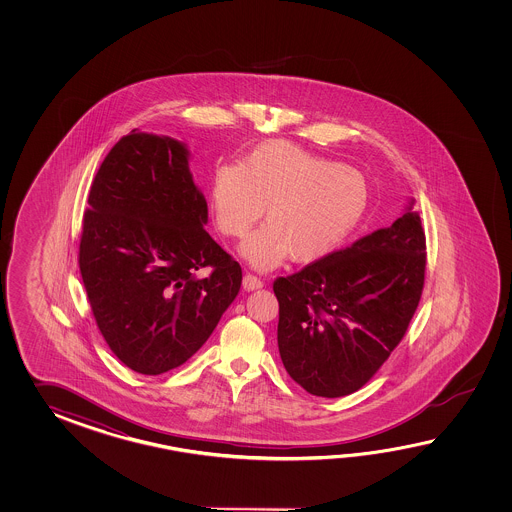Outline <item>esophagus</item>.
Masks as SVG:
<instances>
[{
  "instance_id": "34e87169",
  "label": "esophagus",
  "mask_w": 512,
  "mask_h": 512,
  "mask_svg": "<svg viewBox=\"0 0 512 512\" xmlns=\"http://www.w3.org/2000/svg\"><path fill=\"white\" fill-rule=\"evenodd\" d=\"M261 287H263V282H261L258 276L249 274V272L243 276V289H245V291H258Z\"/></svg>"
}]
</instances>
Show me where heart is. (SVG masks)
<instances>
[{
  "mask_svg": "<svg viewBox=\"0 0 512 512\" xmlns=\"http://www.w3.org/2000/svg\"><path fill=\"white\" fill-rule=\"evenodd\" d=\"M370 199L359 170L283 141L260 144L241 164H219L210 185L212 216L223 236L243 238L265 208L267 223L240 247L258 271L287 258L315 263L331 256L357 232Z\"/></svg>",
  "mask_w": 512,
  "mask_h": 512,
  "instance_id": "1",
  "label": "heart"
}]
</instances>
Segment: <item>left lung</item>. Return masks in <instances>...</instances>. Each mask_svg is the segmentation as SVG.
<instances>
[{
	"mask_svg": "<svg viewBox=\"0 0 512 512\" xmlns=\"http://www.w3.org/2000/svg\"><path fill=\"white\" fill-rule=\"evenodd\" d=\"M414 205L410 197L392 227L272 285L280 357L305 392H357L404 337L425 283V232Z\"/></svg>",
	"mask_w": 512,
	"mask_h": 512,
	"instance_id": "left-lung-1",
	"label": "left lung"
}]
</instances>
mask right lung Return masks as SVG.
I'll return each instance as SVG.
<instances>
[{
	"label": "right lung",
	"mask_w": 512,
	"mask_h": 512,
	"mask_svg": "<svg viewBox=\"0 0 512 512\" xmlns=\"http://www.w3.org/2000/svg\"><path fill=\"white\" fill-rule=\"evenodd\" d=\"M185 142L133 130L100 164L80 240L98 329L130 370L161 375L201 348L240 293L241 267L208 236ZM210 266L207 279L196 270Z\"/></svg>",
	"instance_id": "right-lung-1"
}]
</instances>
